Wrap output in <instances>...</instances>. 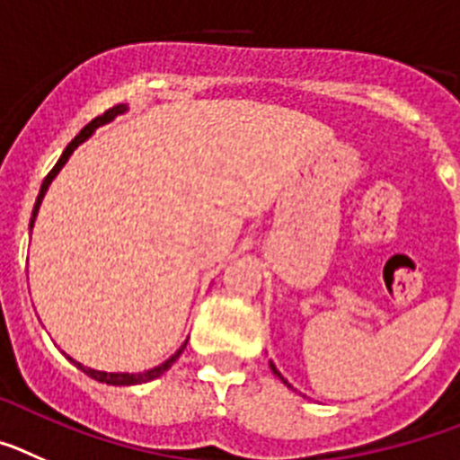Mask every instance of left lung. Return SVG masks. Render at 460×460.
<instances>
[{
    "instance_id": "1",
    "label": "left lung",
    "mask_w": 460,
    "mask_h": 460,
    "mask_svg": "<svg viewBox=\"0 0 460 460\" xmlns=\"http://www.w3.org/2000/svg\"><path fill=\"white\" fill-rule=\"evenodd\" d=\"M270 369H272V374H275V376H279V378L284 380V376H281L279 371H277V367H275V364H272V362H270ZM284 383H287V380H284ZM287 385H288V383H287Z\"/></svg>"
}]
</instances>
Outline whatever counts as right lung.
<instances>
[{
	"label": "right lung",
	"mask_w": 460,
	"mask_h": 460,
	"mask_svg": "<svg viewBox=\"0 0 460 460\" xmlns=\"http://www.w3.org/2000/svg\"><path fill=\"white\" fill-rule=\"evenodd\" d=\"M126 110H128V105H117V107H111V110H107L105 114H102V117L93 119V121H91L89 126L82 128L80 135H77V137L73 139V142H70L68 146H66V151L61 153V158L57 160V164H55V167H52V172H49L48 176H45L43 185H40V192H39V197H36V206H34V210H31V222H29V229H31V226H34L36 215H39V208H40V201H43V197H45V192H48L49 183H52V181H55V176H57V173L61 172V167H64V164L68 163L70 153L75 151V148L80 146L82 142H86V139H89L91 135H93V130H96L98 126H105V123H110L111 119L119 117V114H123V111H126ZM185 346H188V341H185L183 346H181V349L176 350V353H173L172 358L167 359V362L158 364V367H153V369L144 371V374H107V371L89 369V367H84V364L75 362V359H73V358H68V359H70V362H73V364H75L77 369H82V371H84L86 376H91V378H93V380H98V383H105V385H139V383H148V380L160 378V376H163L164 371H167L169 367H172V364L181 358V353H183V350H185Z\"/></svg>",
	"instance_id": "add662e5"
}]
</instances>
